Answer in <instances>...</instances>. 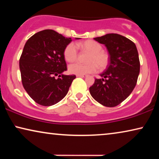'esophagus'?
Masks as SVG:
<instances>
[{
	"label": "esophagus",
	"mask_w": 159,
	"mask_h": 159,
	"mask_svg": "<svg viewBox=\"0 0 159 159\" xmlns=\"http://www.w3.org/2000/svg\"><path fill=\"white\" fill-rule=\"evenodd\" d=\"M77 77H86L87 75H77Z\"/></svg>",
	"instance_id": "obj_1"
}]
</instances>
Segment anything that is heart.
<instances>
[{
	"label": "heart",
	"mask_w": 159,
	"mask_h": 159,
	"mask_svg": "<svg viewBox=\"0 0 159 159\" xmlns=\"http://www.w3.org/2000/svg\"><path fill=\"white\" fill-rule=\"evenodd\" d=\"M82 51L88 52L89 55L86 61L88 64H74L69 66V71L75 75H87L95 72L98 68L103 70L107 67L109 62V56L108 53L103 51L102 45L96 41L87 40L78 44ZM64 58L66 61L73 63L78 57L77 48L75 43H71L66 45L64 51Z\"/></svg>",
	"instance_id": "1"
}]
</instances>
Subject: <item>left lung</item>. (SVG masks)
<instances>
[{"label":"left lung","mask_w":159,"mask_h":159,"mask_svg":"<svg viewBox=\"0 0 159 159\" xmlns=\"http://www.w3.org/2000/svg\"><path fill=\"white\" fill-rule=\"evenodd\" d=\"M104 44L110 63L101 79H95L90 93L95 101L107 107H114L131 94L140 73V60L134 43L121 34L111 33L94 38Z\"/></svg>","instance_id":"obj_1"}]
</instances>
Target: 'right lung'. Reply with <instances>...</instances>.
<instances>
[{
  "mask_svg": "<svg viewBox=\"0 0 159 159\" xmlns=\"http://www.w3.org/2000/svg\"><path fill=\"white\" fill-rule=\"evenodd\" d=\"M71 41V38H65L54 30H45L37 32L25 43L19 59L21 82L37 103L53 106L68 93L76 78L74 75H63L67 70L64 51Z\"/></svg>",
  "mask_w": 159,
  "mask_h": 159,
  "instance_id": "right-lung-1",
  "label": "right lung"
}]
</instances>
